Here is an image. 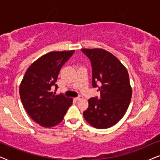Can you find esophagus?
Instances as JSON below:
<instances>
[{"label":"esophagus","mask_w":160,"mask_h":160,"mask_svg":"<svg viewBox=\"0 0 160 160\" xmlns=\"http://www.w3.org/2000/svg\"><path fill=\"white\" fill-rule=\"evenodd\" d=\"M82 99H83V97H82V96H79L78 97L74 98V99H75L76 101H79V100H81Z\"/></svg>","instance_id":"esophagus-1"}]
</instances>
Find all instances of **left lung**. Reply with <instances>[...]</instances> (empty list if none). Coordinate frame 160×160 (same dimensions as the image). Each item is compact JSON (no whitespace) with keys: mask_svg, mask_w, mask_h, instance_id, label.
Segmentation results:
<instances>
[{"mask_svg":"<svg viewBox=\"0 0 160 160\" xmlns=\"http://www.w3.org/2000/svg\"><path fill=\"white\" fill-rule=\"evenodd\" d=\"M92 67V86L99 87L100 99H88L83 112L86 121L97 129H107L118 123L130 103L132 88L126 67L115 55L103 49H82Z\"/></svg>","mask_w":160,"mask_h":160,"instance_id":"left-lung-1","label":"left lung"}]
</instances>
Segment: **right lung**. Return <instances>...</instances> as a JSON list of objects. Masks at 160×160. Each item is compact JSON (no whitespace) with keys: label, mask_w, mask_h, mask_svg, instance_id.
<instances>
[{"label":"right lung","mask_w":160,"mask_h":160,"mask_svg":"<svg viewBox=\"0 0 160 160\" xmlns=\"http://www.w3.org/2000/svg\"><path fill=\"white\" fill-rule=\"evenodd\" d=\"M74 50L55 51L42 55L28 67L20 86L22 105L30 117L44 127L56 126L63 121L72 98L55 95L52 90L62 66Z\"/></svg>","instance_id":"add662e5"}]
</instances>
